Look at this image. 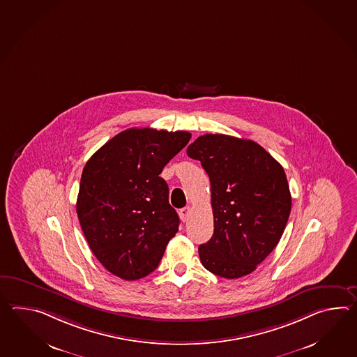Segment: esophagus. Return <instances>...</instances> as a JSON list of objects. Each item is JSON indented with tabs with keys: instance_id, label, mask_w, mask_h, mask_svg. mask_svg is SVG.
Masks as SVG:
<instances>
[{
	"instance_id": "1",
	"label": "esophagus",
	"mask_w": 357,
	"mask_h": 357,
	"mask_svg": "<svg viewBox=\"0 0 357 357\" xmlns=\"http://www.w3.org/2000/svg\"><path fill=\"white\" fill-rule=\"evenodd\" d=\"M179 216L182 219V222H188L190 216V207H184L181 211H179Z\"/></svg>"
}]
</instances>
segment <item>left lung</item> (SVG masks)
Returning a JSON list of instances; mask_svg holds the SVG:
<instances>
[{"label": "left lung", "instance_id": "8db88e82", "mask_svg": "<svg viewBox=\"0 0 357 357\" xmlns=\"http://www.w3.org/2000/svg\"><path fill=\"white\" fill-rule=\"evenodd\" d=\"M211 183L214 234L199 245L202 265L215 275L251 274L277 247L291 214L284 169L260 144L227 135H204L187 149Z\"/></svg>", "mask_w": 357, "mask_h": 357}]
</instances>
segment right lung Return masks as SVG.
Instances as JSON below:
<instances>
[{
	"instance_id": "right-lung-1",
	"label": "right lung",
	"mask_w": 357,
	"mask_h": 357,
	"mask_svg": "<svg viewBox=\"0 0 357 357\" xmlns=\"http://www.w3.org/2000/svg\"><path fill=\"white\" fill-rule=\"evenodd\" d=\"M190 139L182 130L130 128L88 160L77 214L92 252L114 275L137 280L159 266L179 227L159 175Z\"/></svg>"
}]
</instances>
